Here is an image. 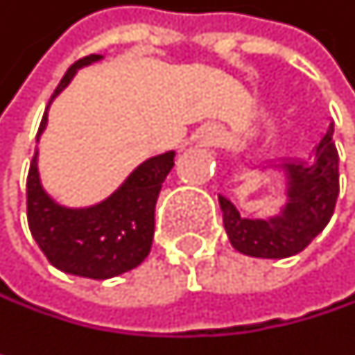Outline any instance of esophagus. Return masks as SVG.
Segmentation results:
<instances>
[{"instance_id":"obj_1","label":"esophagus","mask_w":355,"mask_h":355,"mask_svg":"<svg viewBox=\"0 0 355 355\" xmlns=\"http://www.w3.org/2000/svg\"><path fill=\"white\" fill-rule=\"evenodd\" d=\"M195 139H197L199 146H214V144H218V139H220V131H216V129H201V131L195 135Z\"/></svg>"}]
</instances>
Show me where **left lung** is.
<instances>
[{
	"label": "left lung",
	"mask_w": 355,
	"mask_h": 355,
	"mask_svg": "<svg viewBox=\"0 0 355 355\" xmlns=\"http://www.w3.org/2000/svg\"><path fill=\"white\" fill-rule=\"evenodd\" d=\"M267 168L282 171L286 177L288 199L277 216L248 220L224 195H218V201L230 245L239 252L261 259H286L309 247L335 211L339 195V154L333 141V125L320 137L311 162L279 160Z\"/></svg>",
	"instance_id": "1"
}]
</instances>
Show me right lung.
Wrapping results in <instances>:
<instances>
[{
  "mask_svg": "<svg viewBox=\"0 0 355 355\" xmlns=\"http://www.w3.org/2000/svg\"><path fill=\"white\" fill-rule=\"evenodd\" d=\"M98 59L103 55L76 61L55 88L49 107L69 86L80 67ZM49 107L44 108L36 144L46 127ZM36 158L38 150L26 178V216L33 239L53 267L80 277L108 279L137 267L150 254L154 209L162 182L175 166V152L148 158L110 197L90 207L59 205L40 184Z\"/></svg>",
  "mask_w": 355,
  "mask_h": 355,
  "instance_id": "add662e5",
  "label": "right lung"
}]
</instances>
